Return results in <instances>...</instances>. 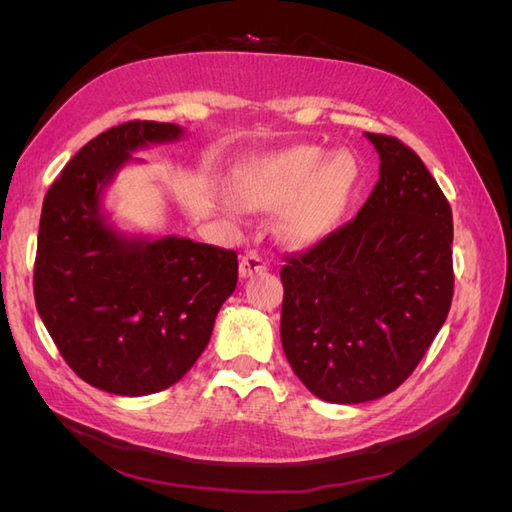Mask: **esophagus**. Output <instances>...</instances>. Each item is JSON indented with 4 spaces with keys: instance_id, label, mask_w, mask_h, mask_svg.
Returning a JSON list of instances; mask_svg holds the SVG:
<instances>
[{
    "instance_id": "34e87169",
    "label": "esophagus",
    "mask_w": 512,
    "mask_h": 512,
    "mask_svg": "<svg viewBox=\"0 0 512 512\" xmlns=\"http://www.w3.org/2000/svg\"><path fill=\"white\" fill-rule=\"evenodd\" d=\"M267 269V262L262 260L256 252H247L241 256V262H239V275L243 277H252L256 273H262Z\"/></svg>"
}]
</instances>
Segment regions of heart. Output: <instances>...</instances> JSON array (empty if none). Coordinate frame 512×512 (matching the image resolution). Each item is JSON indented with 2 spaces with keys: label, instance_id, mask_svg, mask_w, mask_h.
I'll return each instance as SVG.
<instances>
[{
  "label": "heart",
  "instance_id": "obj_1",
  "mask_svg": "<svg viewBox=\"0 0 512 512\" xmlns=\"http://www.w3.org/2000/svg\"><path fill=\"white\" fill-rule=\"evenodd\" d=\"M359 183L361 164L352 151L327 153L314 145L262 153L235 173V190L247 207H282L275 228L290 247H307L329 235L344 218ZM240 201L232 192L220 198L228 213H241Z\"/></svg>",
  "mask_w": 512,
  "mask_h": 512
}]
</instances>
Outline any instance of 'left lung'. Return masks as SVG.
<instances>
[{"label": "left lung", "mask_w": 512, "mask_h": 512, "mask_svg": "<svg viewBox=\"0 0 512 512\" xmlns=\"http://www.w3.org/2000/svg\"><path fill=\"white\" fill-rule=\"evenodd\" d=\"M380 179L356 218L282 267V348L329 404L393 393L421 363L453 301V213L423 160L365 132Z\"/></svg>", "instance_id": "left-lung-1"}]
</instances>
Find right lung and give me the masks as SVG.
I'll list each match as a JSON object with an SVG mask.
<instances>
[{"mask_svg": "<svg viewBox=\"0 0 512 512\" xmlns=\"http://www.w3.org/2000/svg\"><path fill=\"white\" fill-rule=\"evenodd\" d=\"M177 123L128 121L89 141L46 192L38 230V314L74 374L143 397L179 382L207 348L237 288L232 250L128 232L104 207L134 151L175 143Z\"/></svg>", "mask_w": 512, "mask_h": 512, "instance_id": "obj_1", "label": "right lung"}]
</instances>
